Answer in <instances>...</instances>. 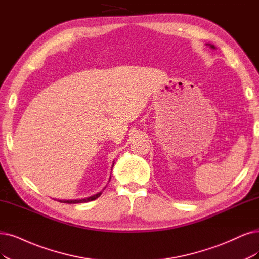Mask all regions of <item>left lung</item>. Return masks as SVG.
Here are the masks:
<instances>
[{
    "mask_svg": "<svg viewBox=\"0 0 259 259\" xmlns=\"http://www.w3.org/2000/svg\"><path fill=\"white\" fill-rule=\"evenodd\" d=\"M206 45H207V46H209L210 48H211V49H215V47H214L213 45H210V44H206Z\"/></svg>",
    "mask_w": 259,
    "mask_h": 259,
    "instance_id": "1",
    "label": "left lung"
}]
</instances>
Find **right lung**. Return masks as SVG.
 Wrapping results in <instances>:
<instances>
[{"label":"right lung","mask_w":259,"mask_h":259,"mask_svg":"<svg viewBox=\"0 0 259 259\" xmlns=\"http://www.w3.org/2000/svg\"><path fill=\"white\" fill-rule=\"evenodd\" d=\"M113 165H114V163H113ZM112 168H113V166H112ZM110 179H111V175H110V178H109V181H110ZM107 188V186H105L103 189H102V191H100V192H98V193H96L95 195H92V196H90V197H85V198H82V199H68V200H66V199H61V200H59L60 203H67V204H79V203H88V202H91V200H94V199H96V198H98L101 194H102V192H103V190ZM56 200V199H55Z\"/></svg>","instance_id":"obj_1"}]
</instances>
